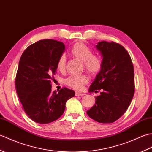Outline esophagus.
<instances>
[{
  "mask_svg": "<svg viewBox=\"0 0 152 152\" xmlns=\"http://www.w3.org/2000/svg\"><path fill=\"white\" fill-rule=\"evenodd\" d=\"M75 95H76V96H83V95H84V94H83V93H82L76 92V94H75Z\"/></svg>",
  "mask_w": 152,
  "mask_h": 152,
  "instance_id": "34e87169",
  "label": "esophagus"
}]
</instances>
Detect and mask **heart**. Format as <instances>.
Here are the masks:
<instances>
[{"instance_id":"1","label":"heart","mask_w":152,"mask_h":152,"mask_svg":"<svg viewBox=\"0 0 152 152\" xmlns=\"http://www.w3.org/2000/svg\"><path fill=\"white\" fill-rule=\"evenodd\" d=\"M72 56L83 63V66L89 72L96 74L101 71L102 66V59L98 56H93V51L82 42H78L72 46L70 50ZM66 56H61L57 61V69L63 72L66 69ZM67 86L76 90H81L83 86L88 82V77L85 74L70 76L64 80Z\"/></svg>"}]
</instances>
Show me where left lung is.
Returning a JSON list of instances; mask_svg holds the SVG:
<instances>
[{"label":"left lung","instance_id":"8db88e82","mask_svg":"<svg viewBox=\"0 0 152 152\" xmlns=\"http://www.w3.org/2000/svg\"><path fill=\"white\" fill-rule=\"evenodd\" d=\"M96 48L102 56V66L89 92L101 89L102 92L87 114L96 121L110 124L124 115L133 98L134 67L129 54L121 45L102 41Z\"/></svg>","mask_w":152,"mask_h":152}]
</instances>
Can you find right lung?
<instances>
[{
  "instance_id": "right-lung-1",
  "label": "right lung",
  "mask_w": 152,
  "mask_h": 152,
  "mask_svg": "<svg viewBox=\"0 0 152 152\" xmlns=\"http://www.w3.org/2000/svg\"><path fill=\"white\" fill-rule=\"evenodd\" d=\"M64 44L45 39L31 44L23 53L15 78L16 92L24 111L38 124H49L63 115L66 101L75 92L64 88L51 92V80Z\"/></svg>"
}]
</instances>
